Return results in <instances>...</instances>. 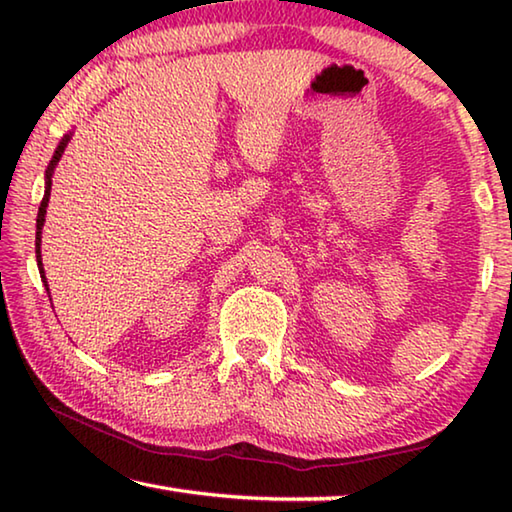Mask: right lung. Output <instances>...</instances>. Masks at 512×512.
Masks as SVG:
<instances>
[{"label":"right lung","instance_id":"right-lung-1","mask_svg":"<svg viewBox=\"0 0 512 512\" xmlns=\"http://www.w3.org/2000/svg\"><path fill=\"white\" fill-rule=\"evenodd\" d=\"M67 140H69V137H65V140L60 142V146H58L56 153H54V158H51V164H49V169H47V189H45V198H42L40 210H38V219H36V228H38V230H36V255H38L40 273H42V262H40V232H42V225H45V214H47V203H49V192H51V171H54L56 162L60 160V155H63L65 146H67ZM42 277H45V273H42Z\"/></svg>","mask_w":512,"mask_h":512}]
</instances>
